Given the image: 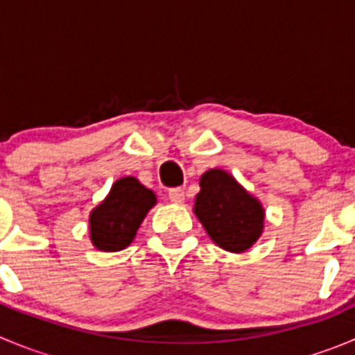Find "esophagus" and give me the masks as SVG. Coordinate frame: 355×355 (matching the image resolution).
Segmentation results:
<instances>
[{
	"mask_svg": "<svg viewBox=\"0 0 355 355\" xmlns=\"http://www.w3.org/2000/svg\"><path fill=\"white\" fill-rule=\"evenodd\" d=\"M168 200L174 202V204H183L184 202L183 188H172V190H168Z\"/></svg>",
	"mask_w": 355,
	"mask_h": 355,
	"instance_id": "1",
	"label": "esophagus"
}]
</instances>
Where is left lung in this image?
Returning <instances> with one entry per match:
<instances>
[{"mask_svg":"<svg viewBox=\"0 0 355 355\" xmlns=\"http://www.w3.org/2000/svg\"><path fill=\"white\" fill-rule=\"evenodd\" d=\"M193 211L209 237L225 251H248L263 234V205L221 168L202 174Z\"/></svg>","mask_w":355,"mask_h":355,"instance_id":"left-lung-1","label":"left lung"}]
</instances>
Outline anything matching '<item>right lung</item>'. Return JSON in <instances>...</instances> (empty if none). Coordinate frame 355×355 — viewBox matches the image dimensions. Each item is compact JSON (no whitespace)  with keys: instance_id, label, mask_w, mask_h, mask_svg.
I'll use <instances>...</instances> for the list:
<instances>
[{"instance_id":"obj_1","label":"right lung","mask_w":355,"mask_h":355,"mask_svg":"<svg viewBox=\"0 0 355 355\" xmlns=\"http://www.w3.org/2000/svg\"><path fill=\"white\" fill-rule=\"evenodd\" d=\"M157 197L136 178H121L111 187L107 197L90 212V241L99 251L114 252L134 241Z\"/></svg>"}]
</instances>
